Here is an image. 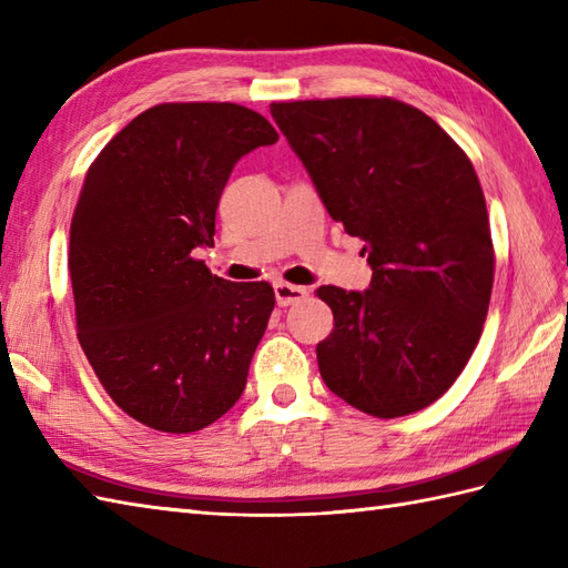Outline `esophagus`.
Here are the masks:
<instances>
[{"label": "esophagus", "mask_w": 568, "mask_h": 568, "mask_svg": "<svg viewBox=\"0 0 568 568\" xmlns=\"http://www.w3.org/2000/svg\"><path fill=\"white\" fill-rule=\"evenodd\" d=\"M273 291H275L277 305H281V307L295 305V303H300V300H305V297H307V291H305V287L293 285V283H285V281H275V283H273Z\"/></svg>", "instance_id": "esophagus-1"}]
</instances>
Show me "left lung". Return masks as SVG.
<instances>
[{
	"label": "left lung",
	"instance_id": "left-lung-1",
	"mask_svg": "<svg viewBox=\"0 0 568 568\" xmlns=\"http://www.w3.org/2000/svg\"><path fill=\"white\" fill-rule=\"evenodd\" d=\"M271 114L373 268L366 293L317 291L334 315L322 381L366 415H413L452 388L488 315L496 251L474 165L393 98L273 102Z\"/></svg>",
	"mask_w": 568,
	"mask_h": 568
}]
</instances>
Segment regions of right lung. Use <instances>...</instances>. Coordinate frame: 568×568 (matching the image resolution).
Returning a JSON list of instances; mask_svg holds the SVG:
<instances>
[{
  "instance_id": "obj_1",
  "label": "right lung",
  "mask_w": 568,
  "mask_h": 568,
  "mask_svg": "<svg viewBox=\"0 0 568 568\" xmlns=\"http://www.w3.org/2000/svg\"><path fill=\"white\" fill-rule=\"evenodd\" d=\"M275 141L248 106L163 102L88 168L68 251L78 339L106 395L141 425L204 429L246 388L275 293L212 275L192 251L214 244L236 161Z\"/></svg>"
}]
</instances>
